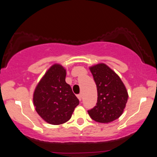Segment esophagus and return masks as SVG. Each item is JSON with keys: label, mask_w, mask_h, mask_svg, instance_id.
Segmentation results:
<instances>
[{"label": "esophagus", "mask_w": 157, "mask_h": 157, "mask_svg": "<svg viewBox=\"0 0 157 157\" xmlns=\"http://www.w3.org/2000/svg\"><path fill=\"white\" fill-rule=\"evenodd\" d=\"M78 98L79 99V101H82V94H78Z\"/></svg>", "instance_id": "1"}]
</instances>
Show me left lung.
<instances>
[{
	"instance_id": "8db88e82",
	"label": "left lung",
	"mask_w": 157,
	"mask_h": 157,
	"mask_svg": "<svg viewBox=\"0 0 157 157\" xmlns=\"http://www.w3.org/2000/svg\"><path fill=\"white\" fill-rule=\"evenodd\" d=\"M98 90V102L88 114L92 120L109 123L122 115L128 100V92L120 77L104 63L90 67Z\"/></svg>"
}]
</instances>
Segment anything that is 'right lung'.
<instances>
[{"mask_svg": "<svg viewBox=\"0 0 157 157\" xmlns=\"http://www.w3.org/2000/svg\"><path fill=\"white\" fill-rule=\"evenodd\" d=\"M66 70L61 65H52L35 87L33 105L41 118L58 125L71 118L79 100L66 83Z\"/></svg>", "mask_w": 157, "mask_h": 157, "instance_id": "right-lung-1", "label": "right lung"}]
</instances>
